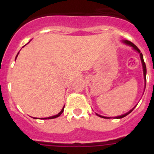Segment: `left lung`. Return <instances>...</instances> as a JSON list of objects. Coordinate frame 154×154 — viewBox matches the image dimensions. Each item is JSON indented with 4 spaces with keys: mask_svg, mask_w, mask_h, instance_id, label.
<instances>
[{
    "mask_svg": "<svg viewBox=\"0 0 154 154\" xmlns=\"http://www.w3.org/2000/svg\"><path fill=\"white\" fill-rule=\"evenodd\" d=\"M124 43H126V45H130V46H132V47L133 48H134V49L136 50V51H138L139 53H140V58H141V62H142V64H143V75H144V79H145V82L146 81V64H145V62H144V61H143V54L142 53L140 52V49H139L137 47V46L133 44V43H132L131 42H130V41H124ZM145 88H146V86H145ZM133 109H131L130 111V112H128L127 113H126V114H124V115H122V116H116V118H117V119H121V118H123V117H125V116H127L128 114L129 113H130V112H132V111H133ZM98 115V114H97ZM99 116H100V117H103V118H107V117H105V116H100V115H98Z\"/></svg>",
    "mask_w": 154,
    "mask_h": 154,
    "instance_id": "8db88e82",
    "label": "left lung"
}]
</instances>
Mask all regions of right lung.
<instances>
[{
    "label": "right lung",
    "instance_id": "right-lung-1",
    "mask_svg": "<svg viewBox=\"0 0 154 154\" xmlns=\"http://www.w3.org/2000/svg\"><path fill=\"white\" fill-rule=\"evenodd\" d=\"M17 56H16V58H17ZM15 58V59H16ZM64 108H65V106L63 107V109H62V111H61L60 112H59V113H58L57 114V115H55V116H51V117H48V118H45V119H55V118H57V117H58V116H59L61 115V114L62 113V112H63V111H64Z\"/></svg>",
    "mask_w": 154,
    "mask_h": 154
}]
</instances>
